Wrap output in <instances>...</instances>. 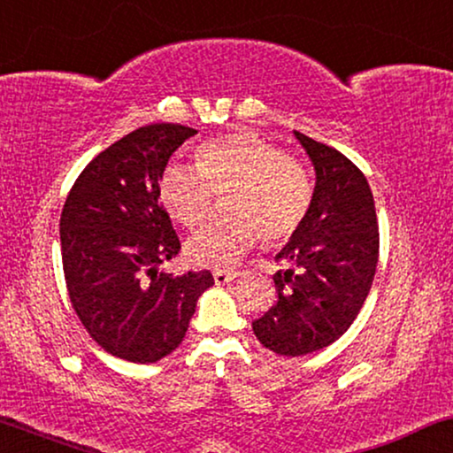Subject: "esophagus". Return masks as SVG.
Returning a JSON list of instances; mask_svg holds the SVG:
<instances>
[{"label":"esophagus","instance_id":"esophagus-1","mask_svg":"<svg viewBox=\"0 0 453 453\" xmlns=\"http://www.w3.org/2000/svg\"><path fill=\"white\" fill-rule=\"evenodd\" d=\"M214 282L216 284H228L231 280H234V278L239 276L237 270H222V268H216L214 270Z\"/></svg>","mask_w":453,"mask_h":453}]
</instances>
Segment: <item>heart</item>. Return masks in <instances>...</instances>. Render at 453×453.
Wrapping results in <instances>:
<instances>
[{"instance_id": "1", "label": "heart", "mask_w": 453, "mask_h": 453, "mask_svg": "<svg viewBox=\"0 0 453 453\" xmlns=\"http://www.w3.org/2000/svg\"><path fill=\"white\" fill-rule=\"evenodd\" d=\"M197 166L171 165L160 177V200L185 226L206 219L216 194L225 196L226 216L210 220L185 241L196 265L239 262L264 234L278 245L293 237L311 203V183L295 158L256 134H228L206 142Z\"/></svg>"}]
</instances>
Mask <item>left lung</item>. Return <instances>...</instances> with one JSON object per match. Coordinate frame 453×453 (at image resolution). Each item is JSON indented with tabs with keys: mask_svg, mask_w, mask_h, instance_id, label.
<instances>
[{
	"mask_svg": "<svg viewBox=\"0 0 453 453\" xmlns=\"http://www.w3.org/2000/svg\"><path fill=\"white\" fill-rule=\"evenodd\" d=\"M315 171L307 216L276 253V303L253 334L276 355L301 357L342 336L373 284L380 233L367 179L344 154L295 132Z\"/></svg>",
	"mask_w": 453,
	"mask_h": 453,
	"instance_id": "1",
	"label": "left lung"
}]
</instances>
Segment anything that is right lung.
I'll return each mask as SVG.
<instances>
[{
  "mask_svg": "<svg viewBox=\"0 0 453 453\" xmlns=\"http://www.w3.org/2000/svg\"><path fill=\"white\" fill-rule=\"evenodd\" d=\"M197 132L152 123L92 158L59 220L67 293L92 340L129 363H157L181 344L208 270H163L181 250L160 208V177L173 152Z\"/></svg>",
  "mask_w": 453,
  "mask_h": 453,
  "instance_id": "obj_1",
  "label": "right lung"
}]
</instances>
